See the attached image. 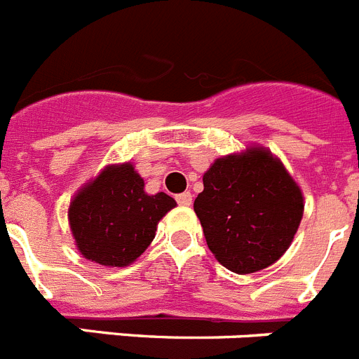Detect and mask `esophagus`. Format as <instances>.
I'll return each instance as SVG.
<instances>
[{
  "label": "esophagus",
  "instance_id": "esophagus-1",
  "mask_svg": "<svg viewBox=\"0 0 359 359\" xmlns=\"http://www.w3.org/2000/svg\"><path fill=\"white\" fill-rule=\"evenodd\" d=\"M176 201H177V205H182V207H190V205H192V194H190V192L177 194Z\"/></svg>",
  "mask_w": 359,
  "mask_h": 359
}]
</instances>
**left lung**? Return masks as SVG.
Returning a JSON list of instances; mask_svg holds the SVG:
<instances>
[{"label":"left lung","instance_id":"8db88e82","mask_svg":"<svg viewBox=\"0 0 359 359\" xmlns=\"http://www.w3.org/2000/svg\"><path fill=\"white\" fill-rule=\"evenodd\" d=\"M194 201L208 248L233 273H255L277 262L298 230L304 196L271 151L248 147L217 158Z\"/></svg>","mask_w":359,"mask_h":359}]
</instances>
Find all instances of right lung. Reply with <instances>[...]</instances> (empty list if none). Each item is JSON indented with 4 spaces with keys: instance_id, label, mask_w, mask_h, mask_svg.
<instances>
[{
    "instance_id": "1",
    "label": "right lung",
    "mask_w": 359,
    "mask_h": 359,
    "mask_svg": "<svg viewBox=\"0 0 359 359\" xmlns=\"http://www.w3.org/2000/svg\"><path fill=\"white\" fill-rule=\"evenodd\" d=\"M131 163L107 165L86 183L68 208L69 228L88 261L109 268L129 266L147 250L160 219L176 207L170 196H149Z\"/></svg>"
}]
</instances>
